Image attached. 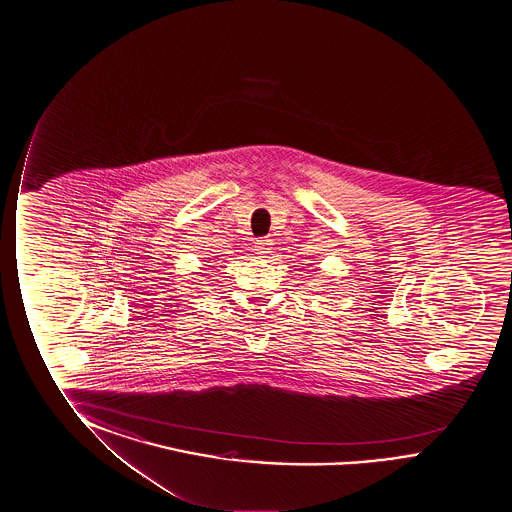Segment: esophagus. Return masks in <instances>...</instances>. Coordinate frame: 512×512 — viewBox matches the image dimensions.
<instances>
[{
    "mask_svg": "<svg viewBox=\"0 0 512 512\" xmlns=\"http://www.w3.org/2000/svg\"><path fill=\"white\" fill-rule=\"evenodd\" d=\"M270 245H272V242H270L268 238H260V240H256V244H254V252L265 256V254L270 252Z\"/></svg>",
    "mask_w": 512,
    "mask_h": 512,
    "instance_id": "esophagus-1",
    "label": "esophagus"
}]
</instances>
